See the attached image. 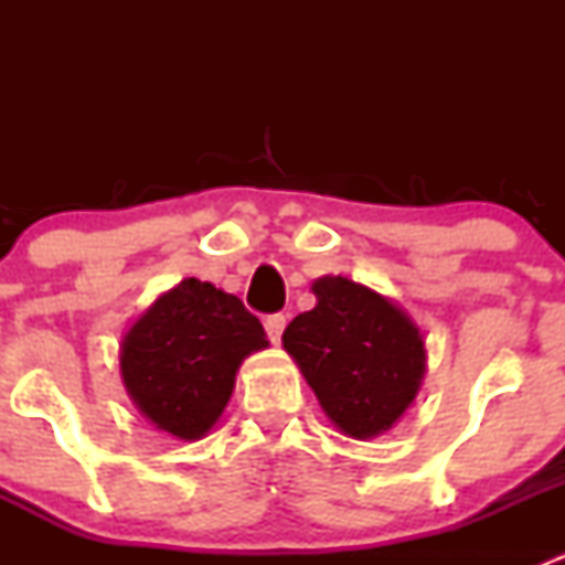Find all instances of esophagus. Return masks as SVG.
Listing matches in <instances>:
<instances>
[{
	"mask_svg": "<svg viewBox=\"0 0 565 565\" xmlns=\"http://www.w3.org/2000/svg\"><path fill=\"white\" fill-rule=\"evenodd\" d=\"M284 328H287V317H284V315H267V317H265L267 339H270L273 344H278V341H281Z\"/></svg>",
	"mask_w": 565,
	"mask_h": 565,
	"instance_id": "1",
	"label": "esophagus"
}]
</instances>
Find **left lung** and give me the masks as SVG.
<instances>
[{
  "label": "left lung",
  "instance_id": "8db88e82",
  "mask_svg": "<svg viewBox=\"0 0 565 565\" xmlns=\"http://www.w3.org/2000/svg\"><path fill=\"white\" fill-rule=\"evenodd\" d=\"M317 306L287 324L284 350L298 361L328 418L366 440L391 429L424 377V339L402 309L341 276L315 281Z\"/></svg>",
  "mask_w": 565,
  "mask_h": 565
}]
</instances>
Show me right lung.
<instances>
[{"label": "right lung", "instance_id": "obj_1", "mask_svg": "<svg viewBox=\"0 0 565 565\" xmlns=\"http://www.w3.org/2000/svg\"><path fill=\"white\" fill-rule=\"evenodd\" d=\"M262 347L265 328L241 298L185 278L128 330L119 372L158 429L196 440L224 413L243 358Z\"/></svg>", "mask_w": 565, "mask_h": 565}]
</instances>
